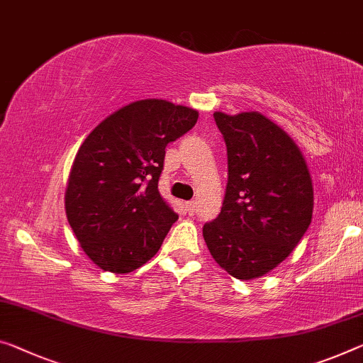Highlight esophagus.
Here are the masks:
<instances>
[{
    "label": "esophagus",
    "mask_w": 363,
    "mask_h": 363,
    "mask_svg": "<svg viewBox=\"0 0 363 363\" xmlns=\"http://www.w3.org/2000/svg\"><path fill=\"white\" fill-rule=\"evenodd\" d=\"M185 208L189 216H194V213H196V203H194V201H188V203H185Z\"/></svg>",
    "instance_id": "obj_1"
}]
</instances>
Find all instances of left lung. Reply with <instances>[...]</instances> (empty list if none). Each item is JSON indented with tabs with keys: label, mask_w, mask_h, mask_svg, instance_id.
Listing matches in <instances>:
<instances>
[{
	"label": "left lung",
	"mask_w": 363,
	"mask_h": 363,
	"mask_svg": "<svg viewBox=\"0 0 363 363\" xmlns=\"http://www.w3.org/2000/svg\"><path fill=\"white\" fill-rule=\"evenodd\" d=\"M227 146L228 180L220 214L203 227L211 255L250 281L281 264L305 235L313 185L294 139L258 111L214 113Z\"/></svg>",
	"instance_id": "obj_1"
}]
</instances>
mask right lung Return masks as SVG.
Wrapping results in <instances>:
<instances>
[{
    "label": "right lung",
    "instance_id": "right-lung-1",
    "mask_svg": "<svg viewBox=\"0 0 363 363\" xmlns=\"http://www.w3.org/2000/svg\"><path fill=\"white\" fill-rule=\"evenodd\" d=\"M198 111L160 99L138 100L94 128L66 186V217L100 269L126 274L159 252L178 214L159 193L167 144L188 133Z\"/></svg>",
    "mask_w": 363,
    "mask_h": 363
}]
</instances>
